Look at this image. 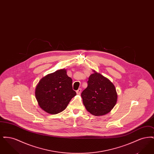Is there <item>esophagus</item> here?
Listing matches in <instances>:
<instances>
[{
    "instance_id": "esophagus-1",
    "label": "esophagus",
    "mask_w": 154,
    "mask_h": 154,
    "mask_svg": "<svg viewBox=\"0 0 154 154\" xmlns=\"http://www.w3.org/2000/svg\"><path fill=\"white\" fill-rule=\"evenodd\" d=\"M81 88H79L77 91H76V93H77V95H80L81 94Z\"/></svg>"
}]
</instances>
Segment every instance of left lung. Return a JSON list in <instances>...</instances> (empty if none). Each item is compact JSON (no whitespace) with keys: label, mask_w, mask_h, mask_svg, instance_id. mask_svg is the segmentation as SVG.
Segmentation results:
<instances>
[{"label":"left lung","mask_w":154,"mask_h":154,"mask_svg":"<svg viewBox=\"0 0 154 154\" xmlns=\"http://www.w3.org/2000/svg\"><path fill=\"white\" fill-rule=\"evenodd\" d=\"M88 79V87L81 93L83 104L88 112L95 116L106 115L117 101V93L114 84L102 74L96 72Z\"/></svg>","instance_id":"8db88e82"}]
</instances>
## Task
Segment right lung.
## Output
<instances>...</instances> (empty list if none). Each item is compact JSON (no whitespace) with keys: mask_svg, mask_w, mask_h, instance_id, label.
Segmentation results:
<instances>
[{"mask_svg":"<svg viewBox=\"0 0 154 154\" xmlns=\"http://www.w3.org/2000/svg\"><path fill=\"white\" fill-rule=\"evenodd\" d=\"M75 95L76 92L72 88V79L67 75L66 69L47 74L40 80L35 89L39 106L51 114L65 110Z\"/></svg>","mask_w":154,"mask_h":154,"instance_id":"1","label":"right lung"}]
</instances>
